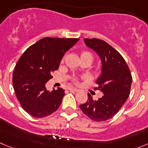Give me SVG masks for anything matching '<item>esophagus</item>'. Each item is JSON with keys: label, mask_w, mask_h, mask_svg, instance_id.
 Segmentation results:
<instances>
[{"label": "esophagus", "mask_w": 148, "mask_h": 148, "mask_svg": "<svg viewBox=\"0 0 148 148\" xmlns=\"http://www.w3.org/2000/svg\"><path fill=\"white\" fill-rule=\"evenodd\" d=\"M69 91L71 92H72V93H77L78 92V89H75V88H70Z\"/></svg>", "instance_id": "obj_1"}]
</instances>
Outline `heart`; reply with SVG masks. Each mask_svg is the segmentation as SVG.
<instances>
[{
    "mask_svg": "<svg viewBox=\"0 0 148 148\" xmlns=\"http://www.w3.org/2000/svg\"><path fill=\"white\" fill-rule=\"evenodd\" d=\"M82 57H89L92 60V59H93V55H92V53L91 52L88 51H83L81 53V58Z\"/></svg>",
    "mask_w": 148,
    "mask_h": 148,
    "instance_id": "obj_1",
    "label": "heart"
}]
</instances>
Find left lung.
<instances>
[{"mask_svg":"<svg viewBox=\"0 0 148 148\" xmlns=\"http://www.w3.org/2000/svg\"><path fill=\"white\" fill-rule=\"evenodd\" d=\"M84 41L101 59L102 72L95 90L99 89L104 95L94 100L89 94L88 100L79 107L92 120L103 122L114 117L129 97L132 75L122 55L110 44L98 38H84Z\"/></svg>","mask_w":148,"mask_h":148,"instance_id":"1","label":"left lung"}]
</instances>
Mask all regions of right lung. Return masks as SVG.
<instances>
[{
    "instance_id": "obj_1",
    "label": "right lung",
    "mask_w": 148,
    "mask_h": 148,
    "mask_svg": "<svg viewBox=\"0 0 148 148\" xmlns=\"http://www.w3.org/2000/svg\"><path fill=\"white\" fill-rule=\"evenodd\" d=\"M79 38L46 37L28 47L13 73V86L22 108L32 117L43 118L56 112L64 97V89L49 92L46 84L59 69L66 52Z\"/></svg>"
}]
</instances>
